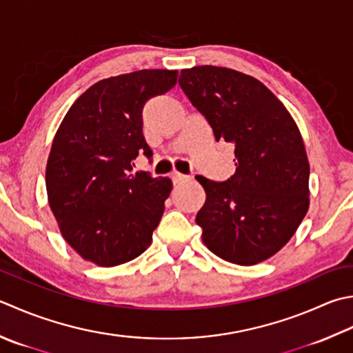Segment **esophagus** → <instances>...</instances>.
I'll list each match as a JSON object with an SVG mask.
<instances>
[{
	"mask_svg": "<svg viewBox=\"0 0 353 353\" xmlns=\"http://www.w3.org/2000/svg\"><path fill=\"white\" fill-rule=\"evenodd\" d=\"M171 181H172V183H174V185H179V183H182L185 181H188V176H185V174H182V172H179V171H172L171 172Z\"/></svg>",
	"mask_w": 353,
	"mask_h": 353,
	"instance_id": "esophagus-1",
	"label": "esophagus"
}]
</instances>
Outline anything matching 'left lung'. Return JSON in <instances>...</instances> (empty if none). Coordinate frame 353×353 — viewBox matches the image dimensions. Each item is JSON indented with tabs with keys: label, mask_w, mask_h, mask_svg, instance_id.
I'll list each match as a JSON object with an SVG mask.
<instances>
[{
	"label": "left lung",
	"mask_w": 353,
	"mask_h": 353,
	"mask_svg": "<svg viewBox=\"0 0 353 353\" xmlns=\"http://www.w3.org/2000/svg\"><path fill=\"white\" fill-rule=\"evenodd\" d=\"M179 85L216 141L232 143L226 182L197 176L206 200L202 240L217 257L251 266L277 254L309 208V161L300 130L271 90L250 74L216 65L181 72Z\"/></svg>",
	"instance_id": "left-lung-1"
}]
</instances>
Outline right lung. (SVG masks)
I'll use <instances>...</instances> for the list:
<instances>
[{"instance_id": "obj_1", "label": "right lung", "mask_w": 353, "mask_h": 353, "mask_svg": "<svg viewBox=\"0 0 353 353\" xmlns=\"http://www.w3.org/2000/svg\"><path fill=\"white\" fill-rule=\"evenodd\" d=\"M177 70H139L82 93L54 134L46 168L48 205L82 259L112 268L147 250L172 190L168 177L133 172L153 151L142 133L145 102L176 85Z\"/></svg>"}]
</instances>
